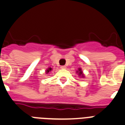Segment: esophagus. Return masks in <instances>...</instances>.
Here are the masks:
<instances>
[{
  "label": "esophagus",
  "instance_id": "1",
  "mask_svg": "<svg viewBox=\"0 0 125 125\" xmlns=\"http://www.w3.org/2000/svg\"><path fill=\"white\" fill-rule=\"evenodd\" d=\"M66 66H61V69H66Z\"/></svg>",
  "mask_w": 125,
  "mask_h": 125
}]
</instances>
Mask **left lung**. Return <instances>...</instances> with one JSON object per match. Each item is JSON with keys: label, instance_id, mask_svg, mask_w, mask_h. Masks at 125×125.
Segmentation results:
<instances>
[{"label": "left lung", "instance_id": "1", "mask_svg": "<svg viewBox=\"0 0 125 125\" xmlns=\"http://www.w3.org/2000/svg\"><path fill=\"white\" fill-rule=\"evenodd\" d=\"M77 73L79 75V77H82V78H83L84 77V75H83V72H82V70H81V68H79L78 69V71H77Z\"/></svg>", "mask_w": 125, "mask_h": 125}]
</instances>
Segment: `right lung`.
<instances>
[{
  "label": "right lung",
  "mask_w": 125,
  "mask_h": 125,
  "mask_svg": "<svg viewBox=\"0 0 125 125\" xmlns=\"http://www.w3.org/2000/svg\"><path fill=\"white\" fill-rule=\"evenodd\" d=\"M51 70H52V68H51L50 67L48 68V69H47V70H46V73H48L49 72H51Z\"/></svg>",
  "instance_id": "add662e5"
}]
</instances>
